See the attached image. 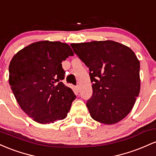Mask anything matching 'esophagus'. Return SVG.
<instances>
[{"label":"esophagus","instance_id":"1","mask_svg":"<svg viewBox=\"0 0 156 156\" xmlns=\"http://www.w3.org/2000/svg\"><path fill=\"white\" fill-rule=\"evenodd\" d=\"M75 88H76V91L80 92V85H76V86L75 87Z\"/></svg>","mask_w":156,"mask_h":156}]
</instances>
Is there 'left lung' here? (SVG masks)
<instances>
[{"label":"left lung","instance_id":"left-lung-1","mask_svg":"<svg viewBox=\"0 0 156 156\" xmlns=\"http://www.w3.org/2000/svg\"><path fill=\"white\" fill-rule=\"evenodd\" d=\"M71 45L90 71L93 95L86 105L90 116L105 125L120 122L133 109L141 87L133 51L113 40Z\"/></svg>","mask_w":156,"mask_h":156}]
</instances>
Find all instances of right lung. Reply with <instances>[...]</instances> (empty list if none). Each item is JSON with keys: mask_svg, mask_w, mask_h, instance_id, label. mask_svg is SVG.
<instances>
[{"mask_svg": "<svg viewBox=\"0 0 156 156\" xmlns=\"http://www.w3.org/2000/svg\"><path fill=\"white\" fill-rule=\"evenodd\" d=\"M73 55L67 43L42 40L12 57L9 83L19 105L34 122L51 124L67 116L76 96L61 82L65 76L61 63Z\"/></svg>", "mask_w": 156, "mask_h": 156, "instance_id": "1", "label": "right lung"}]
</instances>
